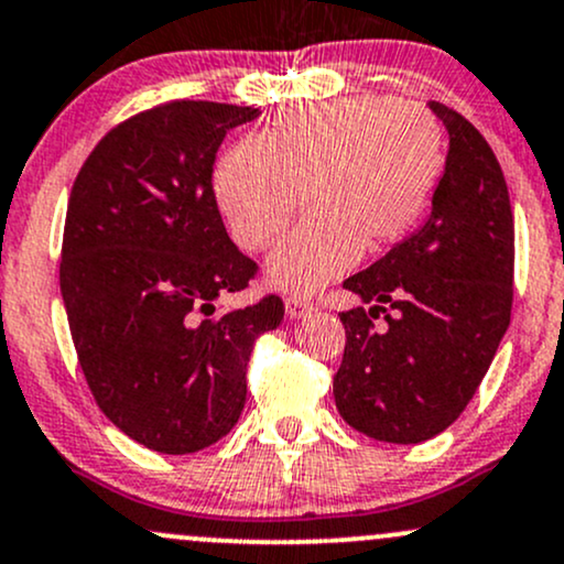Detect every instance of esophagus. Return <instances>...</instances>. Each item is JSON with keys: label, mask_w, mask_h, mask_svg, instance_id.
Returning <instances> with one entry per match:
<instances>
[{"label": "esophagus", "mask_w": 564, "mask_h": 564, "mask_svg": "<svg viewBox=\"0 0 564 564\" xmlns=\"http://www.w3.org/2000/svg\"><path fill=\"white\" fill-rule=\"evenodd\" d=\"M315 311L313 302L302 300V296H289L286 300V315L289 318H305V315H311Z\"/></svg>", "instance_id": "34e87169"}]
</instances>
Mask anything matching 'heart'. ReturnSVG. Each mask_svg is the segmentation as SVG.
<instances>
[{
	"label": "heart",
	"mask_w": 564,
	"mask_h": 564,
	"mask_svg": "<svg viewBox=\"0 0 564 564\" xmlns=\"http://www.w3.org/2000/svg\"><path fill=\"white\" fill-rule=\"evenodd\" d=\"M442 163V128L429 109L350 96L286 111L257 141L235 144L216 165L214 192L246 249H264L305 203L311 214L270 251L268 281L313 294L361 251L412 230Z\"/></svg>",
	"instance_id": "heart-1"
}]
</instances>
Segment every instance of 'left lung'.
Segmentation results:
<instances>
[{
    "label": "left lung",
    "instance_id": "left-lung-1",
    "mask_svg": "<svg viewBox=\"0 0 564 564\" xmlns=\"http://www.w3.org/2000/svg\"><path fill=\"white\" fill-rule=\"evenodd\" d=\"M449 150L431 216L343 283L367 307L339 313L345 352L334 401L350 429L417 444L474 399L511 321L513 214L498 160L471 122L429 101ZM382 314L387 326L377 330Z\"/></svg>",
    "mask_w": 564,
    "mask_h": 564
}]
</instances>
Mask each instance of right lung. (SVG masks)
<instances>
[{
    "mask_svg": "<svg viewBox=\"0 0 564 564\" xmlns=\"http://www.w3.org/2000/svg\"><path fill=\"white\" fill-rule=\"evenodd\" d=\"M253 107L171 101L104 135L69 195L61 296L96 404L163 455L212 447L246 404V367L283 302L214 313L257 262L225 230L212 187L230 128Z\"/></svg>",
    "mask_w": 564,
    "mask_h": 564,
    "instance_id": "add662e5",
    "label": "right lung"
}]
</instances>
